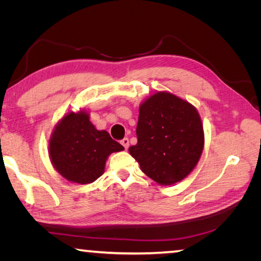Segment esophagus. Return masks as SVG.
Returning a JSON list of instances; mask_svg holds the SVG:
<instances>
[{"label":"esophagus","instance_id":"obj_1","mask_svg":"<svg viewBox=\"0 0 261 261\" xmlns=\"http://www.w3.org/2000/svg\"><path fill=\"white\" fill-rule=\"evenodd\" d=\"M121 144H122L123 146H124V148L126 149L127 147H129V139H127V138H123V139L121 140Z\"/></svg>","mask_w":261,"mask_h":261}]
</instances>
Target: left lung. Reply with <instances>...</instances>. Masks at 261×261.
<instances>
[{"instance_id":"left-lung-1","label":"left lung","mask_w":261,"mask_h":261,"mask_svg":"<svg viewBox=\"0 0 261 261\" xmlns=\"http://www.w3.org/2000/svg\"><path fill=\"white\" fill-rule=\"evenodd\" d=\"M138 141L129 152L140 169L159 184L179 182L191 173L204 147L196 108L174 94L159 92L139 108Z\"/></svg>"}]
</instances>
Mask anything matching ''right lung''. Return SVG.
Wrapping results in <instances>:
<instances>
[{
  "instance_id": "1",
  "label": "right lung",
  "mask_w": 261,
  "mask_h": 261,
  "mask_svg": "<svg viewBox=\"0 0 261 261\" xmlns=\"http://www.w3.org/2000/svg\"><path fill=\"white\" fill-rule=\"evenodd\" d=\"M124 147L107 131L96 130L84 112L69 113L57 124L49 140V155L55 169L70 182L88 184L105 171L110 153Z\"/></svg>"
}]
</instances>
